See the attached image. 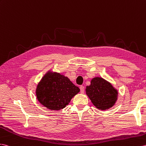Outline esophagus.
Segmentation results:
<instances>
[{
  "label": "esophagus",
  "instance_id": "34e87169",
  "mask_svg": "<svg viewBox=\"0 0 146 146\" xmlns=\"http://www.w3.org/2000/svg\"><path fill=\"white\" fill-rule=\"evenodd\" d=\"M80 92L82 94H83L84 92V87L83 86H80Z\"/></svg>",
  "mask_w": 146,
  "mask_h": 146
}]
</instances>
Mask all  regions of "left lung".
<instances>
[{
    "instance_id": "obj_1",
    "label": "left lung",
    "mask_w": 146,
    "mask_h": 146,
    "mask_svg": "<svg viewBox=\"0 0 146 146\" xmlns=\"http://www.w3.org/2000/svg\"><path fill=\"white\" fill-rule=\"evenodd\" d=\"M86 93L97 109L107 110L113 107L118 99V92L110 82L101 77H95L87 86Z\"/></svg>"
}]
</instances>
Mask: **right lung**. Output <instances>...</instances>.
Listing matches in <instances>:
<instances>
[{"instance_id": "right-lung-1", "label": "right lung", "mask_w": 146, "mask_h": 146, "mask_svg": "<svg viewBox=\"0 0 146 146\" xmlns=\"http://www.w3.org/2000/svg\"><path fill=\"white\" fill-rule=\"evenodd\" d=\"M80 91L69 78L49 70L44 74L36 89L38 101L47 109L60 110L65 108Z\"/></svg>"}]
</instances>
